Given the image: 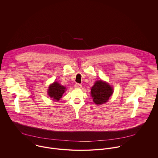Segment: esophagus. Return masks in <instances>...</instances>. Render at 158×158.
I'll return each instance as SVG.
<instances>
[{"instance_id": "1", "label": "esophagus", "mask_w": 158, "mask_h": 158, "mask_svg": "<svg viewBox=\"0 0 158 158\" xmlns=\"http://www.w3.org/2000/svg\"><path fill=\"white\" fill-rule=\"evenodd\" d=\"M74 86H75V88H81L82 86H81V84L76 83V84H75Z\"/></svg>"}]
</instances>
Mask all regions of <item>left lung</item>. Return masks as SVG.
I'll use <instances>...</instances> for the list:
<instances>
[{
    "instance_id": "obj_1",
    "label": "left lung",
    "mask_w": 158,
    "mask_h": 158,
    "mask_svg": "<svg viewBox=\"0 0 158 158\" xmlns=\"http://www.w3.org/2000/svg\"><path fill=\"white\" fill-rule=\"evenodd\" d=\"M113 93L112 88L106 82L99 80L91 89V95L94 102L101 104L106 102Z\"/></svg>"
}]
</instances>
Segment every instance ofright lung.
<instances>
[{
	"instance_id": "add662e5",
	"label": "right lung",
	"mask_w": 158,
	"mask_h": 158,
	"mask_svg": "<svg viewBox=\"0 0 158 158\" xmlns=\"http://www.w3.org/2000/svg\"><path fill=\"white\" fill-rule=\"evenodd\" d=\"M65 90V87L62 86L57 82H54L49 87L48 94L55 101H59L62 98Z\"/></svg>"
}]
</instances>
